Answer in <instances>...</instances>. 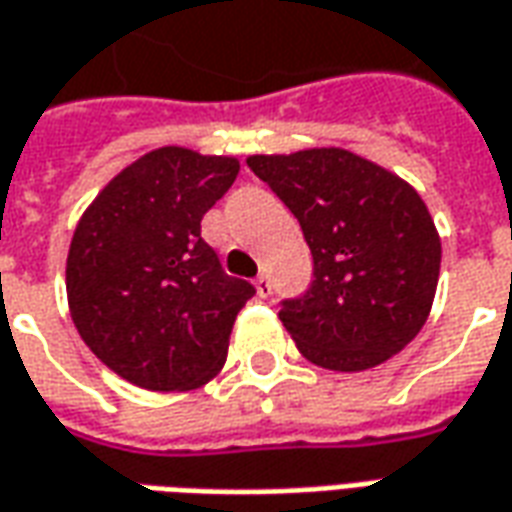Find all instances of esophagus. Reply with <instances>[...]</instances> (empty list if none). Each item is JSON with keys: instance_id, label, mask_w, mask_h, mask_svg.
I'll list each match as a JSON object with an SVG mask.
<instances>
[{"instance_id": "1", "label": "esophagus", "mask_w": 512, "mask_h": 512, "mask_svg": "<svg viewBox=\"0 0 512 512\" xmlns=\"http://www.w3.org/2000/svg\"><path fill=\"white\" fill-rule=\"evenodd\" d=\"M255 288H257V296H260V299H266L268 293H271V280H268L266 274H260V277L255 280Z\"/></svg>"}]
</instances>
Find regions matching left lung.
Returning a JSON list of instances; mask_svg holds the SVG:
<instances>
[{
    "label": "left lung",
    "instance_id": "1",
    "mask_svg": "<svg viewBox=\"0 0 512 512\" xmlns=\"http://www.w3.org/2000/svg\"><path fill=\"white\" fill-rule=\"evenodd\" d=\"M246 163L299 219L313 255L310 288L280 310L296 349L330 371L402 352L430 316L441 271V238L416 188L335 146Z\"/></svg>",
    "mask_w": 512,
    "mask_h": 512
}]
</instances>
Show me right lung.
Here are the masks:
<instances>
[{
  "label": "right lung",
  "instance_id": "add662e5",
  "mask_svg": "<svg viewBox=\"0 0 512 512\" xmlns=\"http://www.w3.org/2000/svg\"><path fill=\"white\" fill-rule=\"evenodd\" d=\"M241 163L163 146L138 157L82 213L66 260L71 321L110 371L146 391H191L227 360L238 310L255 296L224 274L202 216Z\"/></svg>",
  "mask_w": 512,
  "mask_h": 512
}]
</instances>
